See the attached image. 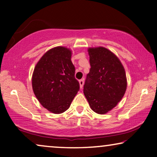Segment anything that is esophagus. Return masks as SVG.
<instances>
[{
	"instance_id": "1",
	"label": "esophagus",
	"mask_w": 157,
	"mask_h": 157,
	"mask_svg": "<svg viewBox=\"0 0 157 157\" xmlns=\"http://www.w3.org/2000/svg\"><path fill=\"white\" fill-rule=\"evenodd\" d=\"M79 83H80V87L81 89H82L83 86V83H84V80L83 79H81V80H79Z\"/></svg>"
}]
</instances>
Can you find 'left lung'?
I'll return each mask as SVG.
<instances>
[{
    "label": "left lung",
    "instance_id": "1",
    "mask_svg": "<svg viewBox=\"0 0 157 157\" xmlns=\"http://www.w3.org/2000/svg\"><path fill=\"white\" fill-rule=\"evenodd\" d=\"M90 71L83 93L94 112L104 114L117 106L126 90L125 70L120 60L104 47L89 48Z\"/></svg>",
    "mask_w": 157,
    "mask_h": 157
}]
</instances>
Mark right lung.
<instances>
[{
    "instance_id": "right-lung-1",
    "label": "right lung",
    "mask_w": 157,
    "mask_h": 157,
    "mask_svg": "<svg viewBox=\"0 0 157 157\" xmlns=\"http://www.w3.org/2000/svg\"><path fill=\"white\" fill-rule=\"evenodd\" d=\"M71 58L69 49L55 47L43 56L34 68V94L40 104L53 113L67 110L80 88Z\"/></svg>"
}]
</instances>
